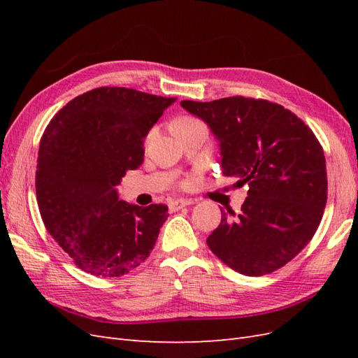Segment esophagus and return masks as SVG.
Here are the masks:
<instances>
[{
	"label": "esophagus",
	"mask_w": 358,
	"mask_h": 358,
	"mask_svg": "<svg viewBox=\"0 0 358 358\" xmlns=\"http://www.w3.org/2000/svg\"><path fill=\"white\" fill-rule=\"evenodd\" d=\"M192 203H194V200H191V199H178V200H171V201L169 203V209H170L171 212H176V210H180L182 208H185V206L192 204Z\"/></svg>",
	"instance_id": "1"
}]
</instances>
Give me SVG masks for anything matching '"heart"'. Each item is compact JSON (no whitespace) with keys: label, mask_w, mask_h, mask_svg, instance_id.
<instances>
[{"label":"heart","mask_w":358,"mask_h":358,"mask_svg":"<svg viewBox=\"0 0 358 358\" xmlns=\"http://www.w3.org/2000/svg\"><path fill=\"white\" fill-rule=\"evenodd\" d=\"M194 122H199V121H197V119H194V117L185 116V117H179L178 121L175 122V127L176 125H185V124H194Z\"/></svg>","instance_id":"obj_1"}]
</instances>
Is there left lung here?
I'll return each mask as SVG.
<instances>
[{
	"instance_id": "left-lung-1",
	"label": "left lung",
	"mask_w": 358,
	"mask_h": 358,
	"mask_svg": "<svg viewBox=\"0 0 358 358\" xmlns=\"http://www.w3.org/2000/svg\"><path fill=\"white\" fill-rule=\"evenodd\" d=\"M180 106L210 127L224 175L249 187L239 215L221 210V224L206 241L210 251L246 276L285 266L310 242L326 208V157L318 138L284 106L262 99Z\"/></svg>"
}]
</instances>
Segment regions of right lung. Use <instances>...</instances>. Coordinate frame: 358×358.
I'll use <instances>...</instances> for the list:
<instances>
[{"label": "right lung", "mask_w": 358, "mask_h": 358, "mask_svg": "<svg viewBox=\"0 0 358 358\" xmlns=\"http://www.w3.org/2000/svg\"><path fill=\"white\" fill-rule=\"evenodd\" d=\"M176 99L103 86L69 101L40 140L36 192L49 234L83 272L115 278L152 251L166 204L119 200L116 185L143 162V140Z\"/></svg>", "instance_id": "1"}]
</instances>
